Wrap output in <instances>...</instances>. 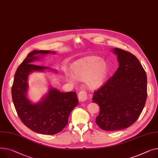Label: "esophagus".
<instances>
[{"instance_id": "esophagus-1", "label": "esophagus", "mask_w": 158, "mask_h": 158, "mask_svg": "<svg viewBox=\"0 0 158 158\" xmlns=\"http://www.w3.org/2000/svg\"><path fill=\"white\" fill-rule=\"evenodd\" d=\"M78 99L80 101H85L87 99V93L85 90H81L78 93Z\"/></svg>"}]
</instances>
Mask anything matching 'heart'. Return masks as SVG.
<instances>
[{
	"label": "heart",
	"instance_id": "heart-1",
	"mask_svg": "<svg viewBox=\"0 0 158 158\" xmlns=\"http://www.w3.org/2000/svg\"><path fill=\"white\" fill-rule=\"evenodd\" d=\"M72 75H68L71 81L76 79L85 81L90 89H98L103 85L109 75L107 63L99 57H89L80 59L71 66Z\"/></svg>",
	"mask_w": 158,
	"mask_h": 158
}]
</instances>
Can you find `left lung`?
I'll list each match as a JSON object with an SVG mask.
<instances>
[{
  "label": "left lung",
  "instance_id": "1",
  "mask_svg": "<svg viewBox=\"0 0 158 158\" xmlns=\"http://www.w3.org/2000/svg\"><path fill=\"white\" fill-rule=\"evenodd\" d=\"M119 66L92 100L99 106L97 125L105 131L127 128L140 117L147 99V75L134 55L115 48Z\"/></svg>",
  "mask_w": 158,
  "mask_h": 158
}]
</instances>
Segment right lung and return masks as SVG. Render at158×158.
Instances as JSON below:
<instances>
[{"instance_id": "add662e5", "label": "right lung", "mask_w": 158, "mask_h": 158, "mask_svg": "<svg viewBox=\"0 0 158 158\" xmlns=\"http://www.w3.org/2000/svg\"><path fill=\"white\" fill-rule=\"evenodd\" d=\"M55 52L34 50L18 68L11 89L13 104L22 122L34 132L52 135L60 132L68 124V118L73 109L78 104L75 92H62L50 87L47 94L36 104L28 99V78L33 71H43L51 68L32 64L42 55ZM40 54V56H37Z\"/></svg>"}]
</instances>
